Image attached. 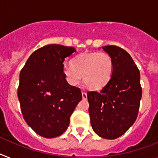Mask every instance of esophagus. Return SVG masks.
Listing matches in <instances>:
<instances>
[{"instance_id": "34e87169", "label": "esophagus", "mask_w": 158, "mask_h": 158, "mask_svg": "<svg viewBox=\"0 0 158 158\" xmlns=\"http://www.w3.org/2000/svg\"><path fill=\"white\" fill-rule=\"evenodd\" d=\"M82 96H83V99H86L87 98V92H86L85 91H82Z\"/></svg>"}]
</instances>
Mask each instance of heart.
<instances>
[{"label": "heart", "mask_w": 158, "mask_h": 158, "mask_svg": "<svg viewBox=\"0 0 158 158\" xmlns=\"http://www.w3.org/2000/svg\"><path fill=\"white\" fill-rule=\"evenodd\" d=\"M64 76L71 85L84 83L91 89H100L108 83L113 72V61L106 52L82 53L72 60V64H65Z\"/></svg>", "instance_id": "b5f03b06"}]
</instances>
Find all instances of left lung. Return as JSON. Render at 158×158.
<instances>
[{
	"label": "left lung",
	"mask_w": 158,
	"mask_h": 158,
	"mask_svg": "<svg viewBox=\"0 0 158 158\" xmlns=\"http://www.w3.org/2000/svg\"><path fill=\"white\" fill-rule=\"evenodd\" d=\"M103 49L112 57L113 72L99 92H87L89 115L94 132L103 138L116 139L134 124L142 88L140 71L130 54L117 46Z\"/></svg>",
	"instance_id": "left-lung-1"
}]
</instances>
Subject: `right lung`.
<instances>
[{
  "label": "right lung",
  "instance_id": "1",
  "mask_svg": "<svg viewBox=\"0 0 158 158\" xmlns=\"http://www.w3.org/2000/svg\"><path fill=\"white\" fill-rule=\"evenodd\" d=\"M75 51L72 46H45L32 53L20 72L18 96L23 118L46 138L67 130L82 99L80 89L67 83L63 71L65 59Z\"/></svg>",
  "mask_w": 158,
  "mask_h": 158
}]
</instances>
